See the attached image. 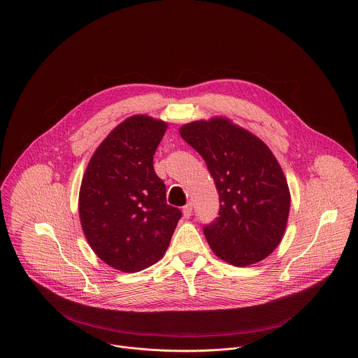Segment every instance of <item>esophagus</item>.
<instances>
[{"instance_id":"esophagus-1","label":"esophagus","mask_w":358,"mask_h":358,"mask_svg":"<svg viewBox=\"0 0 358 358\" xmlns=\"http://www.w3.org/2000/svg\"><path fill=\"white\" fill-rule=\"evenodd\" d=\"M191 213H192V205H191V203H187V205L182 208V216L188 219V217L191 216Z\"/></svg>"}]
</instances>
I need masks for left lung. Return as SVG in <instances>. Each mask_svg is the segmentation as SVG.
Here are the masks:
<instances>
[{"label": "left lung", "instance_id": "8db88e82", "mask_svg": "<svg viewBox=\"0 0 358 358\" xmlns=\"http://www.w3.org/2000/svg\"><path fill=\"white\" fill-rule=\"evenodd\" d=\"M180 135L203 157L219 194V216L203 227L212 252L236 267L267 259L282 241L291 206L273 152L226 116L185 124Z\"/></svg>", "mask_w": 358, "mask_h": 358}]
</instances>
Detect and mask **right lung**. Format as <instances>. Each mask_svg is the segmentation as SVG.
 Wrapping results in <instances>:
<instances>
[{
    "label": "right lung",
    "mask_w": 358,
    "mask_h": 358,
    "mask_svg": "<svg viewBox=\"0 0 358 358\" xmlns=\"http://www.w3.org/2000/svg\"><path fill=\"white\" fill-rule=\"evenodd\" d=\"M167 122L134 115L115 127L91 156L81 180L78 213L92 252L109 267L138 273L170 245L181 210L167 205L153 155Z\"/></svg>",
    "instance_id": "right-lung-1"
}]
</instances>
